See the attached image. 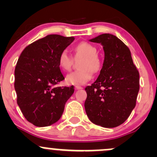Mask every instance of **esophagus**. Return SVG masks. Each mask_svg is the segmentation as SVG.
<instances>
[{
	"instance_id": "esophagus-1",
	"label": "esophagus",
	"mask_w": 157,
	"mask_h": 157,
	"mask_svg": "<svg viewBox=\"0 0 157 157\" xmlns=\"http://www.w3.org/2000/svg\"><path fill=\"white\" fill-rule=\"evenodd\" d=\"M75 89L76 90H82L83 89V87L80 86H75Z\"/></svg>"
}]
</instances>
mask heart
Listing matches in <instances>:
<instances>
[{
    "instance_id": "b5f03b06",
    "label": "heart",
    "mask_w": 157,
    "mask_h": 157,
    "mask_svg": "<svg viewBox=\"0 0 157 157\" xmlns=\"http://www.w3.org/2000/svg\"><path fill=\"white\" fill-rule=\"evenodd\" d=\"M76 56H82L80 62L81 70L71 73L66 77L67 83L72 85H83L93 77V71L97 72L101 67V61L97 56V49L94 45L86 42H82L74 48ZM58 64L64 71H69L72 65V58L67 51L61 52L58 57Z\"/></svg>"
}]
</instances>
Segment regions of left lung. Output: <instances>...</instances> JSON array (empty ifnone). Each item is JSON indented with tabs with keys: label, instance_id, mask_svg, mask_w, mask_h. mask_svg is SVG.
<instances>
[{
	"label": "left lung",
	"instance_id": "1",
	"mask_svg": "<svg viewBox=\"0 0 157 157\" xmlns=\"http://www.w3.org/2000/svg\"><path fill=\"white\" fill-rule=\"evenodd\" d=\"M90 42L102 45L104 61L96 81L85 88V110L93 124L115 128L127 120L135 107L139 72L129 48L115 36L104 33Z\"/></svg>",
	"mask_w": 157,
	"mask_h": 157
}]
</instances>
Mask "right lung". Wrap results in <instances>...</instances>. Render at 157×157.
<instances>
[{"label":"right lung","instance_id":"add662e5","mask_svg":"<svg viewBox=\"0 0 157 157\" xmlns=\"http://www.w3.org/2000/svg\"><path fill=\"white\" fill-rule=\"evenodd\" d=\"M74 37L48 35L22 52L15 68L17 104L26 119L37 127L57 122L64 112L74 86L54 87L64 80L58 57Z\"/></svg>","mask_w":157,"mask_h":157}]
</instances>
